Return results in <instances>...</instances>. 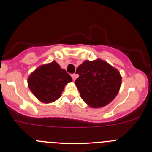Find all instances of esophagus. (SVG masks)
Listing matches in <instances>:
<instances>
[{
	"mask_svg": "<svg viewBox=\"0 0 152 152\" xmlns=\"http://www.w3.org/2000/svg\"><path fill=\"white\" fill-rule=\"evenodd\" d=\"M77 75L76 74H72V80H73V81H75L76 80V78H77Z\"/></svg>",
	"mask_w": 152,
	"mask_h": 152,
	"instance_id": "esophagus-1",
	"label": "esophagus"
}]
</instances>
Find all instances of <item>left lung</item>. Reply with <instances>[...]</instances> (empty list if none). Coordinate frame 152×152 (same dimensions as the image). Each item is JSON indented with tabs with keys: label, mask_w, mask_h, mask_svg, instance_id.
I'll return each mask as SVG.
<instances>
[{
	"label": "left lung",
	"mask_w": 152,
	"mask_h": 152,
	"mask_svg": "<svg viewBox=\"0 0 152 152\" xmlns=\"http://www.w3.org/2000/svg\"><path fill=\"white\" fill-rule=\"evenodd\" d=\"M75 85L82 99L93 108H102L115 98L121 76L118 69L102 59L85 60L77 68Z\"/></svg>",
	"instance_id": "left-lung-1"
}]
</instances>
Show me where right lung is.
I'll use <instances>...</instances> for the list:
<instances>
[{
  "instance_id": "right-lung-1",
  "label": "right lung",
  "mask_w": 152,
  "mask_h": 152,
  "mask_svg": "<svg viewBox=\"0 0 152 152\" xmlns=\"http://www.w3.org/2000/svg\"><path fill=\"white\" fill-rule=\"evenodd\" d=\"M72 81L65 69L53 61L35 69L28 78V88L41 102L49 103L60 98L64 86Z\"/></svg>"
}]
</instances>
